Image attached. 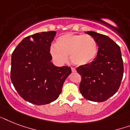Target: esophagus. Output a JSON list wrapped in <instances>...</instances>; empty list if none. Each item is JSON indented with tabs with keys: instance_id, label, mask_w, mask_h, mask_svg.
<instances>
[{
	"instance_id": "1",
	"label": "esophagus",
	"mask_w": 130,
	"mask_h": 130,
	"mask_svg": "<svg viewBox=\"0 0 130 130\" xmlns=\"http://www.w3.org/2000/svg\"><path fill=\"white\" fill-rule=\"evenodd\" d=\"M71 71H72L73 73H75V72H76V69H75V68H74V67H71Z\"/></svg>"
}]
</instances>
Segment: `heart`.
I'll list each match as a JSON object with an SVG mask.
<instances>
[{"label": "heart", "mask_w": 130, "mask_h": 130, "mask_svg": "<svg viewBox=\"0 0 130 130\" xmlns=\"http://www.w3.org/2000/svg\"><path fill=\"white\" fill-rule=\"evenodd\" d=\"M97 51V43L92 36L70 33L60 36L56 45L50 48L51 55L57 63H65L67 56H70L71 62L78 66L91 63L96 56Z\"/></svg>", "instance_id": "obj_1"}]
</instances>
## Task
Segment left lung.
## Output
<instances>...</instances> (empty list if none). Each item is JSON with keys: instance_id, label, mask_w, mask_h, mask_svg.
<instances>
[{"instance_id": "1", "label": "left lung", "mask_w": 130, "mask_h": 130, "mask_svg": "<svg viewBox=\"0 0 130 130\" xmlns=\"http://www.w3.org/2000/svg\"><path fill=\"white\" fill-rule=\"evenodd\" d=\"M99 46L94 61L81 65L76 71L82 76L79 91L86 99L103 102L117 92L123 75V63L120 47L108 36L87 31Z\"/></svg>"}]
</instances>
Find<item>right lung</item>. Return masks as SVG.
Listing matches in <instances>:
<instances>
[{"mask_svg":"<svg viewBox=\"0 0 130 130\" xmlns=\"http://www.w3.org/2000/svg\"><path fill=\"white\" fill-rule=\"evenodd\" d=\"M56 31L34 34L17 45L11 56V79L20 96L36 105L57 100L64 82L71 73L70 67H57L50 48Z\"/></svg>","mask_w":130,"mask_h":130,"instance_id":"obj_1","label":"right lung"}]
</instances>
